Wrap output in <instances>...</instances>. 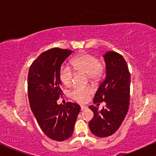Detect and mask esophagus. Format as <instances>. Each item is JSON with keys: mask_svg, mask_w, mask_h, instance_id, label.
<instances>
[{"mask_svg": "<svg viewBox=\"0 0 156 156\" xmlns=\"http://www.w3.org/2000/svg\"><path fill=\"white\" fill-rule=\"evenodd\" d=\"M85 108H87V106H84V105H81V106H80V109H81V111L85 110Z\"/></svg>", "mask_w": 156, "mask_h": 156, "instance_id": "esophagus-1", "label": "esophagus"}]
</instances>
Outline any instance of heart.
I'll return each mask as SVG.
<instances>
[{
	"label": "heart",
	"instance_id": "b5f03b06",
	"mask_svg": "<svg viewBox=\"0 0 156 156\" xmlns=\"http://www.w3.org/2000/svg\"><path fill=\"white\" fill-rule=\"evenodd\" d=\"M71 65L76 71L87 74L91 82L98 81L105 71L104 62L99 61L96 55L90 53H84L77 56L72 59ZM73 69L66 64H63L60 68V80L66 87H71L73 84ZM92 93V91L90 88L75 87L70 92V97L74 101L79 103H84L88 100Z\"/></svg>",
	"mask_w": 156,
	"mask_h": 156
}]
</instances>
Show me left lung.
<instances>
[{
	"instance_id": "8db88e82",
	"label": "left lung",
	"mask_w": 156,
	"mask_h": 156,
	"mask_svg": "<svg viewBox=\"0 0 156 156\" xmlns=\"http://www.w3.org/2000/svg\"><path fill=\"white\" fill-rule=\"evenodd\" d=\"M106 76L94 97V104L105 101L100 111L94 106L89 108L94 117L89 122L90 131L99 137H106L117 131L125 119L129 105L130 73L124 58L108 51L104 55Z\"/></svg>"
}]
</instances>
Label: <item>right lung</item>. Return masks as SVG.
<instances>
[{"label":"right lung","mask_w":156,"mask_h":156,"mask_svg":"<svg viewBox=\"0 0 156 156\" xmlns=\"http://www.w3.org/2000/svg\"><path fill=\"white\" fill-rule=\"evenodd\" d=\"M71 53L67 49H50L37 57L28 73V97L31 111L45 135L58 141L71 137L80 111V106L76 103L57 104L62 95L60 68Z\"/></svg>","instance_id":"1"}]
</instances>
